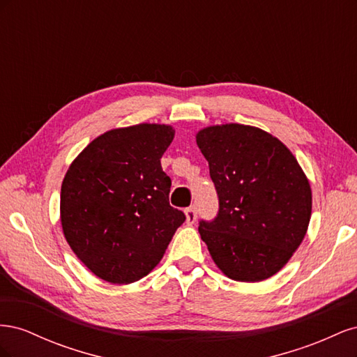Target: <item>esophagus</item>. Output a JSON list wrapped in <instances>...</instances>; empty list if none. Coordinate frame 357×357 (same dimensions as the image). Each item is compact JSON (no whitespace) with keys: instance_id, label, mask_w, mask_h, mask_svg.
I'll use <instances>...</instances> for the list:
<instances>
[{"instance_id":"esophagus-1","label":"esophagus","mask_w":357,"mask_h":357,"mask_svg":"<svg viewBox=\"0 0 357 357\" xmlns=\"http://www.w3.org/2000/svg\"><path fill=\"white\" fill-rule=\"evenodd\" d=\"M185 214H186V222L188 223H195L197 222V208L195 207H189L185 210Z\"/></svg>"}]
</instances>
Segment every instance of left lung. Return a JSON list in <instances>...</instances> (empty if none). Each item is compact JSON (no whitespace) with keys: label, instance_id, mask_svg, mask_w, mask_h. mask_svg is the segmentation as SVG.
I'll return each instance as SVG.
<instances>
[{"label":"left lung","instance_id":"8db88e82","mask_svg":"<svg viewBox=\"0 0 357 357\" xmlns=\"http://www.w3.org/2000/svg\"><path fill=\"white\" fill-rule=\"evenodd\" d=\"M197 144L208 160L219 198L199 234L222 273L262 282L278 273L302 243L311 218V189L290 150L262 129L229 123L205 128Z\"/></svg>","mask_w":357,"mask_h":357}]
</instances>
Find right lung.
<instances>
[{"label": "right lung", "instance_id": "obj_1", "mask_svg": "<svg viewBox=\"0 0 357 357\" xmlns=\"http://www.w3.org/2000/svg\"><path fill=\"white\" fill-rule=\"evenodd\" d=\"M172 138L168 125L112 129L75 158L62 181L63 235L105 282L128 284L147 275L186 220L169 205L171 178L160 167Z\"/></svg>", "mask_w": 357, "mask_h": 357}]
</instances>
